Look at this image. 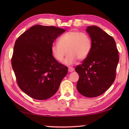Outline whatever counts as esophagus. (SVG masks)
<instances>
[{"label": "esophagus", "instance_id": "1", "mask_svg": "<svg viewBox=\"0 0 129 129\" xmlns=\"http://www.w3.org/2000/svg\"><path fill=\"white\" fill-rule=\"evenodd\" d=\"M74 70V68L72 67L68 68V71H69V72H73Z\"/></svg>", "mask_w": 129, "mask_h": 129}]
</instances>
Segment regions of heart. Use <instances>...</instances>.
Instances as JSON below:
<instances>
[{"label": "heart", "instance_id": "obj_1", "mask_svg": "<svg viewBox=\"0 0 129 129\" xmlns=\"http://www.w3.org/2000/svg\"><path fill=\"white\" fill-rule=\"evenodd\" d=\"M91 40L87 34L71 30L61 35L59 38L58 43L51 45V52L54 58L59 62L62 61L67 52L68 55L64 62L71 65L78 59L83 60L86 58L91 51Z\"/></svg>", "mask_w": 129, "mask_h": 129}]
</instances>
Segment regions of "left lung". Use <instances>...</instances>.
<instances>
[{"label":"left lung","instance_id":"obj_1","mask_svg":"<svg viewBox=\"0 0 129 129\" xmlns=\"http://www.w3.org/2000/svg\"><path fill=\"white\" fill-rule=\"evenodd\" d=\"M86 31L91 38V50L75 68L79 75L76 88L84 96L94 98L103 94L114 83L119 56L111 36L94 25L88 26Z\"/></svg>","mask_w":129,"mask_h":129}]
</instances>
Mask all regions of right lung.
Segmentation results:
<instances>
[{
    "label": "right lung",
    "instance_id": "obj_1",
    "mask_svg": "<svg viewBox=\"0 0 129 129\" xmlns=\"http://www.w3.org/2000/svg\"><path fill=\"white\" fill-rule=\"evenodd\" d=\"M65 30L36 25L15 41L12 66L19 87L34 99L51 98L68 73V67L54 58L51 46Z\"/></svg>",
    "mask_w": 129,
    "mask_h": 129
}]
</instances>
